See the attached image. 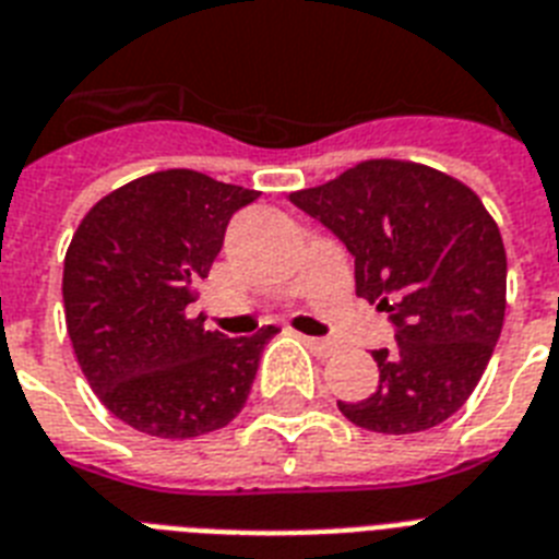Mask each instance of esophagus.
Returning <instances> with one entry per match:
<instances>
[{
    "instance_id": "1",
    "label": "esophagus",
    "mask_w": 559,
    "mask_h": 559,
    "mask_svg": "<svg viewBox=\"0 0 559 559\" xmlns=\"http://www.w3.org/2000/svg\"><path fill=\"white\" fill-rule=\"evenodd\" d=\"M301 342H305L307 348L313 350L316 357H333V354H336V342H331V340H313V336H301Z\"/></svg>"
}]
</instances>
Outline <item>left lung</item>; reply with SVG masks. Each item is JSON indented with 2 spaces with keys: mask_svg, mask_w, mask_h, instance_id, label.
<instances>
[{
  "mask_svg": "<svg viewBox=\"0 0 559 559\" xmlns=\"http://www.w3.org/2000/svg\"><path fill=\"white\" fill-rule=\"evenodd\" d=\"M354 254L357 296L389 313L380 382L345 403L350 424L424 432L459 412L481 380L504 322L508 258L496 219L461 179L406 159H366L289 193Z\"/></svg>",
  "mask_w": 559,
  "mask_h": 559,
  "instance_id": "8db88e82",
  "label": "left lung"
}]
</instances>
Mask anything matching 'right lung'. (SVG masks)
Here are the masks:
<instances>
[{"instance_id":"add662e5","label":"right lung","mask_w":559,"mask_h":559,"mask_svg":"<svg viewBox=\"0 0 559 559\" xmlns=\"http://www.w3.org/2000/svg\"><path fill=\"white\" fill-rule=\"evenodd\" d=\"M254 200L258 191L200 170H156L95 202L72 235L63 307L74 357L100 403L139 432L200 438L246 406L278 331L226 340L186 307L231 214Z\"/></svg>"}]
</instances>
